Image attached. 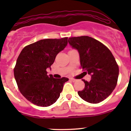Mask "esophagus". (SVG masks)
I'll return each instance as SVG.
<instances>
[{"label": "esophagus", "mask_w": 131, "mask_h": 131, "mask_svg": "<svg viewBox=\"0 0 131 131\" xmlns=\"http://www.w3.org/2000/svg\"><path fill=\"white\" fill-rule=\"evenodd\" d=\"M70 80L72 82H76V80H75V79H72V78H70Z\"/></svg>", "instance_id": "esophagus-1"}]
</instances>
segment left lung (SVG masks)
<instances>
[{"label":"left lung","instance_id":"1","mask_svg":"<svg viewBox=\"0 0 131 131\" xmlns=\"http://www.w3.org/2000/svg\"><path fill=\"white\" fill-rule=\"evenodd\" d=\"M68 41L79 52L83 70L91 75L89 82L82 79L85 88L78 94L90 103L101 102L117 85L119 69L114 56L105 45L90 37H70Z\"/></svg>","mask_w":131,"mask_h":131}]
</instances>
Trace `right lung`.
Here are the masks:
<instances>
[{
	"label": "right lung",
	"instance_id": "right-lung-1",
	"mask_svg": "<svg viewBox=\"0 0 131 131\" xmlns=\"http://www.w3.org/2000/svg\"><path fill=\"white\" fill-rule=\"evenodd\" d=\"M68 37L43 39L26 46L17 59L14 75L18 89L25 98L39 106L54 103L68 79L47 75L56 55L68 43Z\"/></svg>",
	"mask_w": 131,
	"mask_h": 131
}]
</instances>
